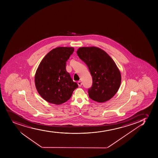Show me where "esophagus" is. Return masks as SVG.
Masks as SVG:
<instances>
[{
  "instance_id": "34e87169",
  "label": "esophagus",
  "mask_w": 158,
  "mask_h": 158,
  "mask_svg": "<svg viewBox=\"0 0 158 158\" xmlns=\"http://www.w3.org/2000/svg\"><path fill=\"white\" fill-rule=\"evenodd\" d=\"M77 83H78V86H79V87H81V86L82 83L80 81H78Z\"/></svg>"
}]
</instances>
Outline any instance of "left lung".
Segmentation results:
<instances>
[{
  "label": "left lung",
  "instance_id": "1",
  "mask_svg": "<svg viewBox=\"0 0 158 158\" xmlns=\"http://www.w3.org/2000/svg\"><path fill=\"white\" fill-rule=\"evenodd\" d=\"M77 54L88 67L92 77L89 96L96 102L110 100L118 91L121 74L117 65L106 52L95 46L79 48Z\"/></svg>",
  "mask_w": 158,
  "mask_h": 158
}]
</instances>
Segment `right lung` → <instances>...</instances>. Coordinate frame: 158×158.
I'll return each mask as SVG.
<instances>
[{
    "mask_svg": "<svg viewBox=\"0 0 158 158\" xmlns=\"http://www.w3.org/2000/svg\"><path fill=\"white\" fill-rule=\"evenodd\" d=\"M73 51V47L54 48L43 58L36 71V89L50 103L59 105L66 102L78 88L66 69V61Z\"/></svg>",
    "mask_w": 158,
    "mask_h": 158,
    "instance_id": "right-lung-1",
    "label": "right lung"
}]
</instances>
